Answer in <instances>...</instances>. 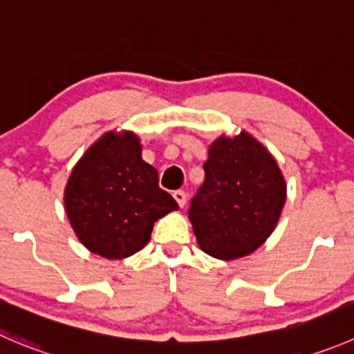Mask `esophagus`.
Wrapping results in <instances>:
<instances>
[{"label": "esophagus", "instance_id": "34e87169", "mask_svg": "<svg viewBox=\"0 0 354 354\" xmlns=\"http://www.w3.org/2000/svg\"><path fill=\"white\" fill-rule=\"evenodd\" d=\"M173 197H174V201L178 202V205H180V207H185V204H187V194H185L183 190L173 192Z\"/></svg>", "mask_w": 354, "mask_h": 354}]
</instances>
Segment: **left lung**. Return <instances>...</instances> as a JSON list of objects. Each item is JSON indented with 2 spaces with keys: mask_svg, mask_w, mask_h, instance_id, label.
Here are the masks:
<instances>
[{
  "mask_svg": "<svg viewBox=\"0 0 354 354\" xmlns=\"http://www.w3.org/2000/svg\"><path fill=\"white\" fill-rule=\"evenodd\" d=\"M204 171L188 211L198 247L225 261L254 252L272 235L286 204L287 185L277 160L240 131L212 142Z\"/></svg>",
  "mask_w": 354,
  "mask_h": 354,
  "instance_id": "left-lung-1",
  "label": "left lung"
}]
</instances>
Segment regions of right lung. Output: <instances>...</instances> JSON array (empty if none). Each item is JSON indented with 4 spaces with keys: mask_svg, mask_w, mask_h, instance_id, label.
<instances>
[{
    "mask_svg": "<svg viewBox=\"0 0 354 354\" xmlns=\"http://www.w3.org/2000/svg\"><path fill=\"white\" fill-rule=\"evenodd\" d=\"M64 204L82 245L107 259L143 249L153 223L178 209L131 131L105 133L86 150L65 185Z\"/></svg>",
    "mask_w": 354,
    "mask_h": 354,
    "instance_id": "1",
    "label": "right lung"
}]
</instances>
